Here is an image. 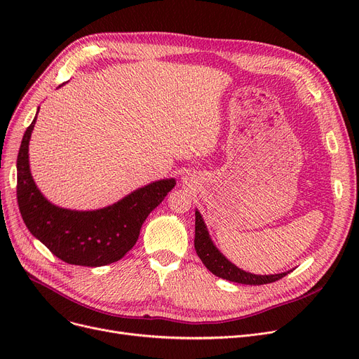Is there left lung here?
<instances>
[{"label":"left lung","instance_id":"1","mask_svg":"<svg viewBox=\"0 0 359 359\" xmlns=\"http://www.w3.org/2000/svg\"><path fill=\"white\" fill-rule=\"evenodd\" d=\"M195 249L199 259L206 266V269H210L218 278L227 279L231 282H238V284H246V285L271 284V282L284 278L291 272V271H285V272L273 273V275H256L236 266L234 263L225 257L219 252V249L215 246V243L210 236L208 227H206V224L198 210L195 211Z\"/></svg>","mask_w":359,"mask_h":359}]
</instances>
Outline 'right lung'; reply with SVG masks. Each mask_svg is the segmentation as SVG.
<instances>
[{
	"label": "right lung",
	"mask_w": 359,
	"mask_h": 359,
	"mask_svg": "<svg viewBox=\"0 0 359 359\" xmlns=\"http://www.w3.org/2000/svg\"><path fill=\"white\" fill-rule=\"evenodd\" d=\"M39 109L17 156V201L26 227L69 265L97 268L121 260L135 246L144 221L173 189L176 179L151 182L100 210L77 211L52 203L36 186L29 163V144Z\"/></svg>",
	"instance_id": "1"
}]
</instances>
